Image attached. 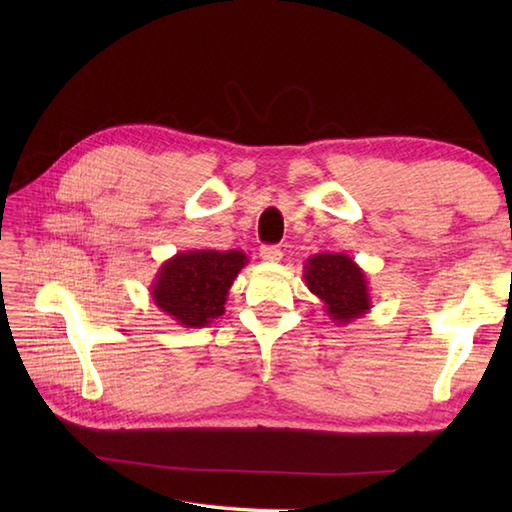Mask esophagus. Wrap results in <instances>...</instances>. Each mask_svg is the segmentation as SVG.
Masks as SVG:
<instances>
[{"mask_svg": "<svg viewBox=\"0 0 512 512\" xmlns=\"http://www.w3.org/2000/svg\"><path fill=\"white\" fill-rule=\"evenodd\" d=\"M259 255H262L264 262H279L284 253H281L279 246H262L259 248Z\"/></svg>", "mask_w": 512, "mask_h": 512, "instance_id": "obj_1", "label": "esophagus"}]
</instances>
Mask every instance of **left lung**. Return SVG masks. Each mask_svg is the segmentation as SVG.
Listing matches in <instances>:
<instances>
[{
    "instance_id": "8db88e82",
    "label": "left lung",
    "mask_w": 512,
    "mask_h": 512,
    "mask_svg": "<svg viewBox=\"0 0 512 512\" xmlns=\"http://www.w3.org/2000/svg\"><path fill=\"white\" fill-rule=\"evenodd\" d=\"M303 279L312 295L321 299L323 310L334 323L345 325L361 319L372 308L365 270L350 255H312L303 266Z\"/></svg>"
}]
</instances>
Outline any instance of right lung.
I'll return each mask as SVG.
<instances>
[{"mask_svg":"<svg viewBox=\"0 0 512 512\" xmlns=\"http://www.w3.org/2000/svg\"><path fill=\"white\" fill-rule=\"evenodd\" d=\"M248 264L242 250H180L158 268L149 295L182 328H204L222 317L239 270Z\"/></svg>","mask_w":512,"mask_h":512,"instance_id":"add662e5","label":"right lung"}]
</instances>
